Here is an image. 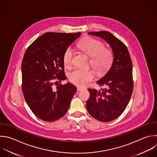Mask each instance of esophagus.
Instances as JSON below:
<instances>
[{
    "label": "esophagus",
    "mask_w": 157,
    "mask_h": 157,
    "mask_svg": "<svg viewBox=\"0 0 157 157\" xmlns=\"http://www.w3.org/2000/svg\"><path fill=\"white\" fill-rule=\"evenodd\" d=\"M83 89H84L83 88H82V87H79V86L77 88V91H81V90H83Z\"/></svg>",
    "instance_id": "1"
}]
</instances>
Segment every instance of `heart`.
<instances>
[{"mask_svg":"<svg viewBox=\"0 0 157 157\" xmlns=\"http://www.w3.org/2000/svg\"><path fill=\"white\" fill-rule=\"evenodd\" d=\"M78 47L91 57L90 65L99 75L105 73L111 66L113 56L112 52L105 48L104 44L100 40L90 37H85L78 44ZM74 50L71 47L67 48L64 53L63 61L66 68H70L73 63ZM94 72L91 69H77L69 75L70 82L77 86H84L87 83L93 80Z\"/></svg>","mask_w":157,"mask_h":157,"instance_id":"b5f03b06","label":"heart"}]
</instances>
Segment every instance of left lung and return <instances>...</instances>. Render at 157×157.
Listing matches in <instances>:
<instances>
[{
  "label": "left lung",
  "instance_id": "left-lung-1",
  "mask_svg": "<svg viewBox=\"0 0 157 157\" xmlns=\"http://www.w3.org/2000/svg\"><path fill=\"white\" fill-rule=\"evenodd\" d=\"M89 34L104 39L112 48L113 61L106 75L97 82L104 88L88 89L90 96L86 109L95 119L102 121H112L125 110L133 90L132 66L126 46L110 32H90Z\"/></svg>",
  "mask_w": 157,
  "mask_h": 157
}]
</instances>
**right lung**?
<instances>
[{
  "label": "right lung",
  "instance_id": "1",
  "mask_svg": "<svg viewBox=\"0 0 157 157\" xmlns=\"http://www.w3.org/2000/svg\"><path fill=\"white\" fill-rule=\"evenodd\" d=\"M80 34L47 33L25 53L21 64L23 96L33 113L43 121L52 122L63 117L77 91L70 83L59 82L66 79L64 53Z\"/></svg>",
  "mask_w": 157,
  "mask_h": 157
}]
</instances>
